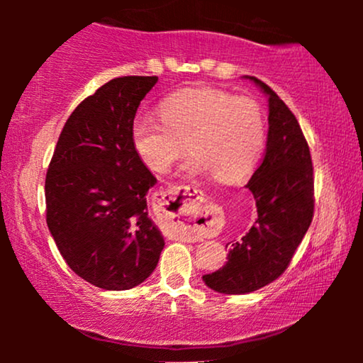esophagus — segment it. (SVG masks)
Instances as JSON below:
<instances>
[{
  "instance_id": "1",
  "label": "esophagus",
  "mask_w": 363,
  "mask_h": 363,
  "mask_svg": "<svg viewBox=\"0 0 363 363\" xmlns=\"http://www.w3.org/2000/svg\"><path fill=\"white\" fill-rule=\"evenodd\" d=\"M162 211L163 215L172 218L173 225L182 230H193L196 228V221L203 216V198L201 191L191 186H178L173 190L163 191ZM182 238L185 241H198L200 236L195 233L183 231Z\"/></svg>"
}]
</instances>
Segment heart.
<instances>
[{
	"instance_id": "obj_1",
	"label": "heart",
	"mask_w": 363,
	"mask_h": 363,
	"mask_svg": "<svg viewBox=\"0 0 363 363\" xmlns=\"http://www.w3.org/2000/svg\"><path fill=\"white\" fill-rule=\"evenodd\" d=\"M158 118L138 113L130 125L133 152L148 170L167 173L185 155L188 175H208L233 183L250 175L266 142L259 104L220 89H182L160 102Z\"/></svg>"
}]
</instances>
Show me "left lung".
<instances>
[{
    "instance_id": "1",
    "label": "left lung",
    "mask_w": 363,
    "mask_h": 363,
    "mask_svg": "<svg viewBox=\"0 0 363 363\" xmlns=\"http://www.w3.org/2000/svg\"><path fill=\"white\" fill-rule=\"evenodd\" d=\"M267 97V142L259 168L246 188L256 200L251 230L233 242L228 262L203 276L221 294H247L277 279L306 236L314 213V177L309 145L289 107L269 86L242 76Z\"/></svg>"
}]
</instances>
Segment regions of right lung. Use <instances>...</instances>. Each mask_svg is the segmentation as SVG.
Instances as JSON below:
<instances>
[{
  "label": "right lung",
  "instance_id": "obj_1",
  "mask_svg": "<svg viewBox=\"0 0 363 363\" xmlns=\"http://www.w3.org/2000/svg\"><path fill=\"white\" fill-rule=\"evenodd\" d=\"M157 76L117 77L79 104L59 135L46 175V221L67 266L106 291L152 274L165 246L148 216L157 178L138 160L130 125Z\"/></svg>",
  "mask_w": 363,
  "mask_h": 363
}]
</instances>
